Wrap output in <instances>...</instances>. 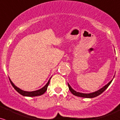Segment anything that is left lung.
I'll list each match as a JSON object with an SVG mask.
<instances>
[{"mask_svg":"<svg viewBox=\"0 0 120 120\" xmlns=\"http://www.w3.org/2000/svg\"><path fill=\"white\" fill-rule=\"evenodd\" d=\"M114 77H113V79H114ZM113 79H112V80H111V81H110V82L107 84H106L105 86H104V87H102L101 88H100V89L98 90H97V91H95V92L91 93H82L77 92L76 91H75L74 90H73V88L71 87V86H70V84L68 83V88H69L70 91L71 93L73 95H74V96H77V97H83V98H94V97H97V96H99L100 94H101V93H103L105 91V90L108 88V87L110 86V84H111V82H112Z\"/></svg>","mask_w":120,"mask_h":120,"instance_id":"left-lung-1","label":"left lung"}]
</instances>
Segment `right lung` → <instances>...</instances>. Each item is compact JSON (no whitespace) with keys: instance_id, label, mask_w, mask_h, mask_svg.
<instances>
[{"instance_id":"add662e5","label":"right lung","mask_w":120,"mask_h":120,"mask_svg":"<svg viewBox=\"0 0 120 120\" xmlns=\"http://www.w3.org/2000/svg\"><path fill=\"white\" fill-rule=\"evenodd\" d=\"M50 79H51V77L50 79H49V80L48 81V82H47V84H46L43 87H42V88H40V89L38 90H36V91H24V90H22V89H20V88H19V87H17V86H15V85L13 83V82L11 81V80H10V79H9V80H10V83H11V84L12 85L13 88L16 90V91H17L21 95H22V96H26V97H35V96H41V95L43 94L46 92V90H47V87H48V86L49 85V82H50Z\"/></svg>"}]
</instances>
